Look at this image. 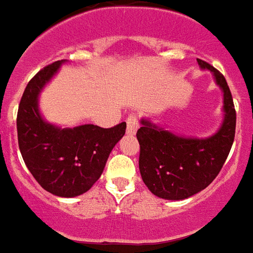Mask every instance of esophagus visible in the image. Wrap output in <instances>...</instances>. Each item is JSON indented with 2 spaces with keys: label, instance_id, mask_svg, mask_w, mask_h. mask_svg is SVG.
I'll use <instances>...</instances> for the list:
<instances>
[{
  "label": "esophagus",
  "instance_id": "obj_1",
  "mask_svg": "<svg viewBox=\"0 0 253 253\" xmlns=\"http://www.w3.org/2000/svg\"><path fill=\"white\" fill-rule=\"evenodd\" d=\"M139 129V120L136 116H129L126 119V133L134 134L136 130Z\"/></svg>",
  "mask_w": 253,
  "mask_h": 253
}]
</instances>
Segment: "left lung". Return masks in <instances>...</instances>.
Wrapping results in <instances>:
<instances>
[{"label": "left lung", "mask_w": 253, "mask_h": 253, "mask_svg": "<svg viewBox=\"0 0 253 253\" xmlns=\"http://www.w3.org/2000/svg\"><path fill=\"white\" fill-rule=\"evenodd\" d=\"M202 70L214 75L224 93V119L209 137H186L166 130L149 119L140 120L139 169L143 182L159 198L186 200L200 193L214 180L222 169L235 140L236 110L224 75L213 66L197 59Z\"/></svg>", "instance_id": "obj_1"}]
</instances>
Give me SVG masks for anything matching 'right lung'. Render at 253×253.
Returning a JSON list of instances; mask_svg holds the SVG:
<instances>
[{
    "label": "right lung",
    "instance_id": "obj_1",
    "mask_svg": "<svg viewBox=\"0 0 253 253\" xmlns=\"http://www.w3.org/2000/svg\"><path fill=\"white\" fill-rule=\"evenodd\" d=\"M64 62L44 67L27 84L18 106L17 137L24 162L39 185L51 194L71 198L99 179L126 124L108 129L93 124L60 128L45 121L39 95Z\"/></svg>",
    "mask_w": 253,
    "mask_h": 253
}]
</instances>
